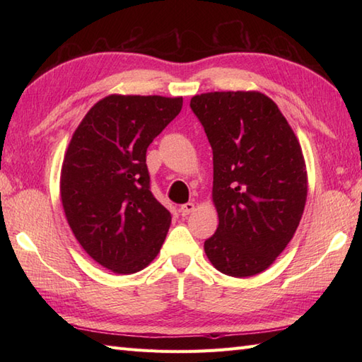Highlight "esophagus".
<instances>
[{
  "instance_id": "1",
  "label": "esophagus",
  "mask_w": 362,
  "mask_h": 362,
  "mask_svg": "<svg viewBox=\"0 0 362 362\" xmlns=\"http://www.w3.org/2000/svg\"><path fill=\"white\" fill-rule=\"evenodd\" d=\"M194 209H196L194 202H188V204H185V205H182V206H180V213H182V216H188L189 213H193V211H194Z\"/></svg>"
}]
</instances>
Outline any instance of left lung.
Returning <instances> with one entry per match:
<instances>
[{
    "label": "left lung",
    "instance_id": "obj_1",
    "mask_svg": "<svg viewBox=\"0 0 362 362\" xmlns=\"http://www.w3.org/2000/svg\"><path fill=\"white\" fill-rule=\"evenodd\" d=\"M213 149V204L219 226L205 241L219 272L266 271L294 236L308 196L302 148L279 105L259 91L191 98Z\"/></svg>",
    "mask_w": 362,
    "mask_h": 362
}]
</instances>
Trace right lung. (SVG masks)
<instances>
[{"label":"right lung","instance_id":"1","mask_svg":"<svg viewBox=\"0 0 362 362\" xmlns=\"http://www.w3.org/2000/svg\"><path fill=\"white\" fill-rule=\"evenodd\" d=\"M183 98L109 95L68 144L60 201L82 249L113 274H135L158 255L171 213L149 189L146 151L180 113Z\"/></svg>","mask_w":362,"mask_h":362}]
</instances>
